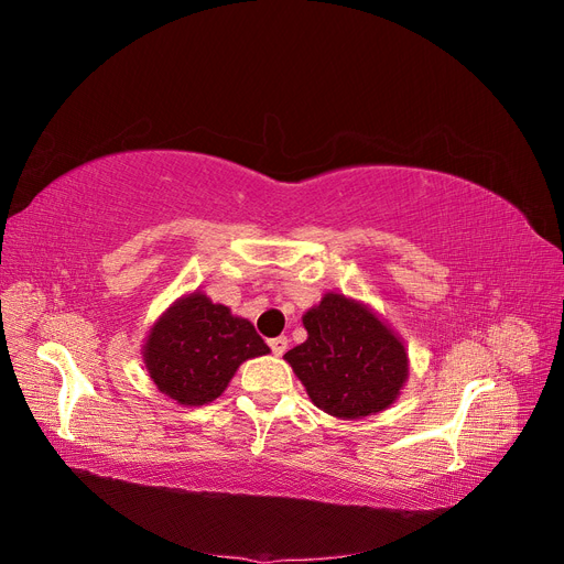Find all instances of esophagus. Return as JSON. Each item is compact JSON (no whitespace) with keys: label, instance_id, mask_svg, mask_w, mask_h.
<instances>
[{"label":"esophagus","instance_id":"34e87169","mask_svg":"<svg viewBox=\"0 0 564 564\" xmlns=\"http://www.w3.org/2000/svg\"><path fill=\"white\" fill-rule=\"evenodd\" d=\"M286 344L289 340L284 338V336H278V338H270V350H272V355H284V350H286Z\"/></svg>","mask_w":564,"mask_h":564}]
</instances>
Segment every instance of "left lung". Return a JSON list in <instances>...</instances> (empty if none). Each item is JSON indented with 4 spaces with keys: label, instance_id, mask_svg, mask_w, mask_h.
<instances>
[{
    "label": "left lung",
    "instance_id": "8db88e82",
    "mask_svg": "<svg viewBox=\"0 0 564 564\" xmlns=\"http://www.w3.org/2000/svg\"><path fill=\"white\" fill-rule=\"evenodd\" d=\"M303 327L308 338L284 360L322 412L365 419L400 398L409 379L404 340L371 305L327 292L305 311Z\"/></svg>",
    "mask_w": 564,
    "mask_h": 564
}]
</instances>
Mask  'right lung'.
I'll list each match as a JSON object with an SVG mask.
<instances>
[{
    "label": "right lung",
    "mask_w": 564,
    "mask_h": 564,
    "mask_svg": "<svg viewBox=\"0 0 564 564\" xmlns=\"http://www.w3.org/2000/svg\"><path fill=\"white\" fill-rule=\"evenodd\" d=\"M268 352L249 319L199 289L176 299L152 322L141 350L150 381L183 406L214 402L242 362Z\"/></svg>",
    "instance_id": "add662e5"
}]
</instances>
